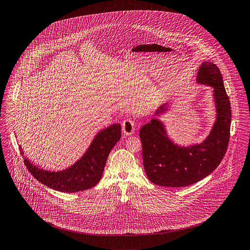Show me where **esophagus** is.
<instances>
[{"label": "esophagus", "mask_w": 250, "mask_h": 250, "mask_svg": "<svg viewBox=\"0 0 250 250\" xmlns=\"http://www.w3.org/2000/svg\"><path fill=\"white\" fill-rule=\"evenodd\" d=\"M122 131L126 136H130L135 132V122L132 119H125L122 122Z\"/></svg>", "instance_id": "34e87169"}]
</instances>
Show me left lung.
I'll return each instance as SVG.
<instances>
[{"label": "left lung", "instance_id": "8db88e82", "mask_svg": "<svg viewBox=\"0 0 250 250\" xmlns=\"http://www.w3.org/2000/svg\"><path fill=\"white\" fill-rule=\"evenodd\" d=\"M197 82L212 87L217 117L210 134L202 143L179 146L167 135L163 123L153 118L139 131L143 165L148 179L164 187H184L210 175L227 153L230 136L231 107L219 68L204 62ZM168 103L160 106L156 115L164 114Z\"/></svg>", "mask_w": 250, "mask_h": 250}]
</instances>
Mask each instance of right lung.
<instances>
[{"label":"right lung","instance_id":"right-lung-1","mask_svg":"<svg viewBox=\"0 0 250 250\" xmlns=\"http://www.w3.org/2000/svg\"><path fill=\"white\" fill-rule=\"evenodd\" d=\"M121 137L119 123L100 131L83 155L73 165L65 170L51 172L33 165L23 159L29 173L45 186L64 193H75L95 186L102 177L108 156ZM22 154L23 151L21 150Z\"/></svg>","mask_w":250,"mask_h":250}]
</instances>
